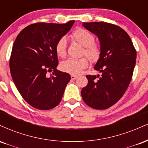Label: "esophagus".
Returning <instances> with one entry per match:
<instances>
[{
    "instance_id": "1",
    "label": "esophagus",
    "mask_w": 148,
    "mask_h": 148,
    "mask_svg": "<svg viewBox=\"0 0 148 148\" xmlns=\"http://www.w3.org/2000/svg\"><path fill=\"white\" fill-rule=\"evenodd\" d=\"M77 77H78L77 76H75V75H71V79H72V80L76 79V78H77Z\"/></svg>"
}]
</instances>
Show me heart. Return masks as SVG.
Here are the masks:
<instances>
[{"instance_id": "heart-1", "label": "heart", "mask_w": 148, "mask_h": 148, "mask_svg": "<svg viewBox=\"0 0 148 148\" xmlns=\"http://www.w3.org/2000/svg\"><path fill=\"white\" fill-rule=\"evenodd\" d=\"M71 37L74 42L84 47L83 54L91 61L96 62L101 55V49L97 43L95 42V36L92 33L83 28H78L73 32ZM56 52L59 57H65L67 53V40L64 37H60L56 45ZM88 61L86 58L79 59L69 58L61 62L60 67L64 72L73 75L81 74L88 67Z\"/></svg>"}]
</instances>
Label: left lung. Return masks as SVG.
<instances>
[{
  "label": "left lung",
  "instance_id": "left-lung-1",
  "mask_svg": "<svg viewBox=\"0 0 148 148\" xmlns=\"http://www.w3.org/2000/svg\"><path fill=\"white\" fill-rule=\"evenodd\" d=\"M83 26L99 40L101 55L94 68L101 75L86 76L88 83L82 88L81 96L91 108L106 109L127 90L133 75L136 51L128 34L118 25L92 22L84 23Z\"/></svg>",
  "mask_w": 148,
  "mask_h": 148
}]
</instances>
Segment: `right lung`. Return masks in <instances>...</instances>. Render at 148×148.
Listing matches in <instances>:
<instances>
[{
	"label": "right lung",
	"instance_id": "obj_1",
	"mask_svg": "<svg viewBox=\"0 0 148 148\" xmlns=\"http://www.w3.org/2000/svg\"><path fill=\"white\" fill-rule=\"evenodd\" d=\"M74 23H33L22 30L14 42L10 60L12 78L22 97L37 109L58 106L70 81L69 74L56 69V45ZM52 70L49 77L47 72Z\"/></svg>",
	"mask_w": 148,
	"mask_h": 148
}]
</instances>
